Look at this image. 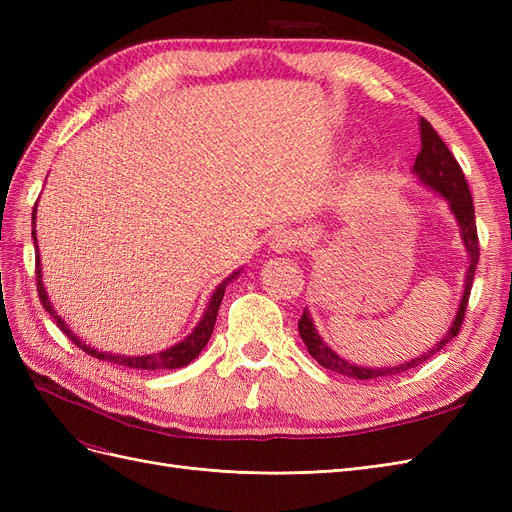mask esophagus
Here are the masks:
<instances>
[{"instance_id":"esophagus-1","label":"esophagus","mask_w":512,"mask_h":512,"mask_svg":"<svg viewBox=\"0 0 512 512\" xmlns=\"http://www.w3.org/2000/svg\"><path fill=\"white\" fill-rule=\"evenodd\" d=\"M301 247V235L297 230H280L271 239V250L277 254H288Z\"/></svg>"}]
</instances>
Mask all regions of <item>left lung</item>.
Wrapping results in <instances>:
<instances>
[{"instance_id": "8db88e82", "label": "left lung", "mask_w": 512, "mask_h": 512, "mask_svg": "<svg viewBox=\"0 0 512 512\" xmlns=\"http://www.w3.org/2000/svg\"><path fill=\"white\" fill-rule=\"evenodd\" d=\"M421 143H423V147H421V153L416 156L414 173L421 177V181L425 185H429L431 190L440 192L448 200V205H451L455 218L461 226L463 243H466V250L470 256V267H468V275H466V290H463L461 305L457 309V316H455V322L451 324V329L446 331V335L431 350H427L421 356H416V359H412L408 363H401L397 367H378V369L352 365V363L344 361L342 356H337L327 344L322 342L320 335L314 329L312 320H309V314L303 312L299 318V335L305 342L309 354H312L324 369L337 371V374H342V376H350L356 380H376V378H384V376L404 374V371H410L418 365H423L427 359H431L433 354H438L448 342H451V339H455L461 331L463 318H466V307H468L470 290L474 284V271H476L478 258H480L472 194H470L466 175H463L459 162L455 160L451 149L444 145L438 132L431 128V123L427 119H421Z\"/></svg>"}]
</instances>
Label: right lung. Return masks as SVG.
<instances>
[{"label":"right lung","mask_w":512,"mask_h":512,"mask_svg":"<svg viewBox=\"0 0 512 512\" xmlns=\"http://www.w3.org/2000/svg\"><path fill=\"white\" fill-rule=\"evenodd\" d=\"M32 220H36V207H34V213H32ZM32 237H34V243H36V230H32ZM230 277H235V275H230ZM230 277L218 286V290L213 292V297H211V301H209L207 312L203 314V318H200L198 327H196L188 337H185L181 344H177V346H173V348H168V350H164V352H160V354L132 356V359H130V356H115V354L98 352V350H94V348H89L87 344H81V339L70 333V329L66 327L64 320H61V318L55 314V309L51 307L49 297H46L44 286H42V275H40V260L36 258V286H38L40 303H42V307L46 309V312H49V314L57 320V327L68 335V339H72V342H74L76 346H79L83 352H87V354H91V356H96V359H100V361L117 363V365L132 367V369H147V371H156V369H179V367H185V365L192 363V361L196 359V356L200 354V350H203V348L207 346L209 337H211V333H213L215 318H218V309H220V303H222V297H224V290H226V284L230 282Z\"/></svg>","instance_id":"add662e5"}]
</instances>
